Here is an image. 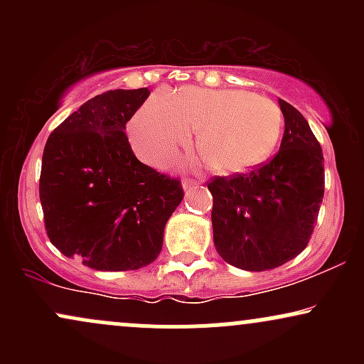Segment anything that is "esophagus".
<instances>
[{"label": "esophagus", "instance_id": "esophagus-1", "mask_svg": "<svg viewBox=\"0 0 364 364\" xmlns=\"http://www.w3.org/2000/svg\"><path fill=\"white\" fill-rule=\"evenodd\" d=\"M203 179L200 178V179H193V178H185L183 179V188H185V190H190V188H193L195 185H198V183H202Z\"/></svg>", "mask_w": 364, "mask_h": 364}]
</instances>
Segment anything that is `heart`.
<instances>
[{
  "label": "heart",
  "mask_w": 364,
  "mask_h": 364,
  "mask_svg": "<svg viewBox=\"0 0 364 364\" xmlns=\"http://www.w3.org/2000/svg\"><path fill=\"white\" fill-rule=\"evenodd\" d=\"M198 129L203 161L217 171H243L267 161L284 129L272 99L245 90L186 87L152 95L128 124L136 156L150 164L169 161Z\"/></svg>",
  "instance_id": "heart-1"
}]
</instances>
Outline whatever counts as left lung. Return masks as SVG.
<instances>
[{"mask_svg": "<svg viewBox=\"0 0 364 364\" xmlns=\"http://www.w3.org/2000/svg\"><path fill=\"white\" fill-rule=\"evenodd\" d=\"M279 106L286 121L279 152L250 173L207 183L217 253L252 272L281 267L306 248L325 191L318 140L296 107L282 99Z\"/></svg>", "mask_w": 364, "mask_h": 364, "instance_id": "1", "label": "left lung"}]
</instances>
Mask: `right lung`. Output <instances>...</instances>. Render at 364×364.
Masks as SVG:
<instances>
[{"label":"right lung","instance_id":"add662e5","mask_svg":"<svg viewBox=\"0 0 364 364\" xmlns=\"http://www.w3.org/2000/svg\"><path fill=\"white\" fill-rule=\"evenodd\" d=\"M149 94L95 95L46 141L39 179L46 235L90 269L124 272L152 263L185 195L179 178L145 166L128 144L127 123Z\"/></svg>","mask_w":364,"mask_h":364}]
</instances>
